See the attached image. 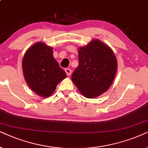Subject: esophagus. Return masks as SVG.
Instances as JSON below:
<instances>
[{
  "label": "esophagus",
  "mask_w": 148,
  "mask_h": 148,
  "mask_svg": "<svg viewBox=\"0 0 148 148\" xmlns=\"http://www.w3.org/2000/svg\"><path fill=\"white\" fill-rule=\"evenodd\" d=\"M65 72H66V74L68 75V76H70L71 75V73H72V71H71V70L70 68H66L65 69Z\"/></svg>",
  "instance_id": "obj_1"
}]
</instances>
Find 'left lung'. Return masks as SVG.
I'll list each match as a JSON object with an SVG mask.
<instances>
[{"instance_id": "obj_1", "label": "left lung", "mask_w": 148, "mask_h": 148, "mask_svg": "<svg viewBox=\"0 0 148 148\" xmlns=\"http://www.w3.org/2000/svg\"><path fill=\"white\" fill-rule=\"evenodd\" d=\"M78 66L72 80L86 98L97 97L108 90L117 72V60L112 49L94 39L78 48Z\"/></svg>"}]
</instances>
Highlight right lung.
<instances>
[{"mask_svg":"<svg viewBox=\"0 0 148 148\" xmlns=\"http://www.w3.org/2000/svg\"><path fill=\"white\" fill-rule=\"evenodd\" d=\"M23 76L27 85L35 93L48 97L56 86L66 77L53 55V48L38 42L25 51L22 60Z\"/></svg>","mask_w":148,"mask_h":148,"instance_id":"add662e5","label":"right lung"}]
</instances>
